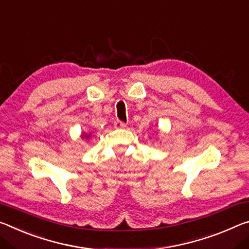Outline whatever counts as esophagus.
<instances>
[{
    "label": "esophagus",
    "instance_id": "esophagus-1",
    "mask_svg": "<svg viewBox=\"0 0 249 249\" xmlns=\"http://www.w3.org/2000/svg\"><path fill=\"white\" fill-rule=\"evenodd\" d=\"M113 125H115L116 128H124L125 125H127V124H125V122H124V121H121V120H119V119H117V120H115V122H113Z\"/></svg>",
    "mask_w": 249,
    "mask_h": 249
}]
</instances>
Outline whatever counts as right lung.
<instances>
[{"label":"right lung","mask_w":249,"mask_h":249,"mask_svg":"<svg viewBox=\"0 0 249 249\" xmlns=\"http://www.w3.org/2000/svg\"><path fill=\"white\" fill-rule=\"evenodd\" d=\"M84 137H85V136H84Z\"/></svg>","instance_id":"add662e5"}]
</instances>
